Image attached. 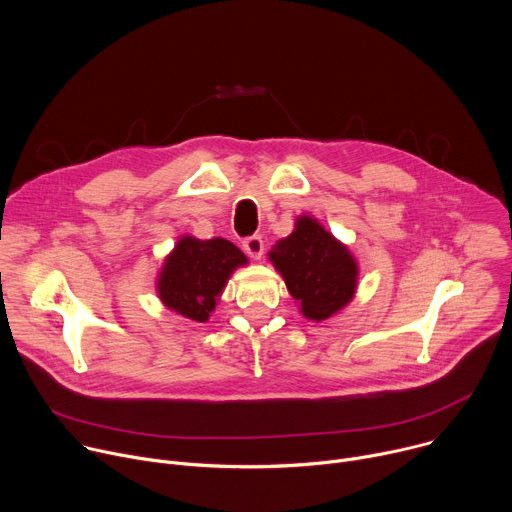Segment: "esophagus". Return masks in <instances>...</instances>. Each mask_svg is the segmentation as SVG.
I'll list each match as a JSON object with an SVG mask.
<instances>
[{
  "label": "esophagus",
  "instance_id": "esophagus-1",
  "mask_svg": "<svg viewBox=\"0 0 512 512\" xmlns=\"http://www.w3.org/2000/svg\"><path fill=\"white\" fill-rule=\"evenodd\" d=\"M243 249H245V253L251 257V259H261V255H263V239L259 237V235H253V237H249V239H245L243 241Z\"/></svg>",
  "mask_w": 512,
  "mask_h": 512
}]
</instances>
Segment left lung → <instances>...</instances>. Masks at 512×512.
<instances>
[{
	"mask_svg": "<svg viewBox=\"0 0 512 512\" xmlns=\"http://www.w3.org/2000/svg\"><path fill=\"white\" fill-rule=\"evenodd\" d=\"M269 261L300 304V312L312 322L332 318L356 294L354 255L310 214L296 218L294 233L273 245Z\"/></svg>",
	"mask_w": 512,
	"mask_h": 512,
	"instance_id": "obj_1",
	"label": "left lung"
}]
</instances>
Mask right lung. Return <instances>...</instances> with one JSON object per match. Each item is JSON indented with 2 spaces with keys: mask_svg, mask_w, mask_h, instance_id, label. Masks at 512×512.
I'll return each instance as SVG.
<instances>
[{
  "mask_svg": "<svg viewBox=\"0 0 512 512\" xmlns=\"http://www.w3.org/2000/svg\"><path fill=\"white\" fill-rule=\"evenodd\" d=\"M247 263L245 253L227 239L202 241L184 235L158 273V298L168 310L192 322H206L233 271Z\"/></svg>",
  "mask_w": 512,
  "mask_h": 512,
  "instance_id": "obj_1",
  "label": "right lung"
}]
</instances>
